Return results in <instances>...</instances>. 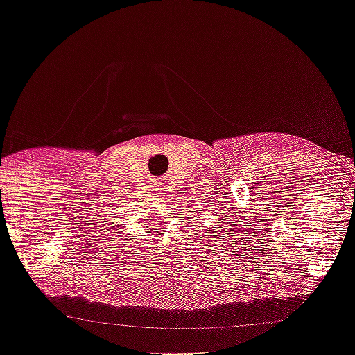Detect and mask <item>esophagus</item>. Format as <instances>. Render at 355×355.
Returning <instances> with one entry per match:
<instances>
[{"mask_svg": "<svg viewBox=\"0 0 355 355\" xmlns=\"http://www.w3.org/2000/svg\"><path fill=\"white\" fill-rule=\"evenodd\" d=\"M155 191H156V196H166L167 188L162 187V184H157V187L155 188Z\"/></svg>", "mask_w": 355, "mask_h": 355, "instance_id": "obj_1", "label": "esophagus"}]
</instances>
